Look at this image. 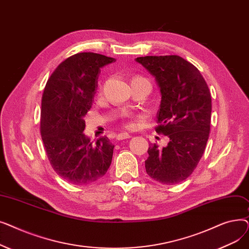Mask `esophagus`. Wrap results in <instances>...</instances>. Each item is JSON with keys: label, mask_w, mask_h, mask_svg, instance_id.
I'll use <instances>...</instances> for the list:
<instances>
[{"label": "esophagus", "mask_w": 249, "mask_h": 249, "mask_svg": "<svg viewBox=\"0 0 249 249\" xmlns=\"http://www.w3.org/2000/svg\"><path fill=\"white\" fill-rule=\"evenodd\" d=\"M131 136H130L128 133H126V132H124V133H119L117 135V139L118 140H123V139H128V138H130Z\"/></svg>", "instance_id": "1"}]
</instances>
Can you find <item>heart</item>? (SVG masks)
<instances>
[{"label": "heart", "instance_id": "heart-1", "mask_svg": "<svg viewBox=\"0 0 249 249\" xmlns=\"http://www.w3.org/2000/svg\"><path fill=\"white\" fill-rule=\"evenodd\" d=\"M138 80H145V78L140 77V76H135V77H133V78H132V82H134V81H138ZM132 126H133V124H132V123H128V124H127V127H132Z\"/></svg>", "mask_w": 249, "mask_h": 249}]
</instances>
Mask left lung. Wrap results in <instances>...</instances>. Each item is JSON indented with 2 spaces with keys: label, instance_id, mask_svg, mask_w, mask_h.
Returning a JSON list of instances; mask_svg holds the SVG:
<instances>
[{
  "label": "left lung",
  "instance_id": "obj_1",
  "mask_svg": "<svg viewBox=\"0 0 249 249\" xmlns=\"http://www.w3.org/2000/svg\"><path fill=\"white\" fill-rule=\"evenodd\" d=\"M158 83L161 102L159 134L168 136L167 146L149 144L147 175L163 185L185 180L197 167L210 133L212 101L199 70L178 55L137 57Z\"/></svg>",
  "mask_w": 249,
  "mask_h": 249
}]
</instances>
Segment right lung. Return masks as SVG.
<instances>
[{"label": "right lung", "mask_w": 249, "mask_h": 249, "mask_svg": "<svg viewBox=\"0 0 249 249\" xmlns=\"http://www.w3.org/2000/svg\"><path fill=\"white\" fill-rule=\"evenodd\" d=\"M114 58L81 52L52 72L42 95L40 133L54 172L72 185L100 179L112 162L114 145L104 136L93 143L83 133L84 117L91 107L101 68Z\"/></svg>", "instance_id": "add662e5"}]
</instances>
